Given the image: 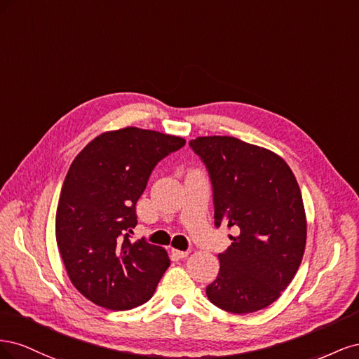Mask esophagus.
Segmentation results:
<instances>
[{
	"label": "esophagus",
	"mask_w": 359,
	"mask_h": 359,
	"mask_svg": "<svg viewBox=\"0 0 359 359\" xmlns=\"http://www.w3.org/2000/svg\"><path fill=\"white\" fill-rule=\"evenodd\" d=\"M172 253H173V255H175L177 257H180V259H184V257H187V255H189V252H187V250H184V252H182V250H172Z\"/></svg>",
	"instance_id": "34e87169"
}]
</instances>
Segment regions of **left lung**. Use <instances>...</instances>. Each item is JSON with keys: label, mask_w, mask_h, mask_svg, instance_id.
Listing matches in <instances>:
<instances>
[{"label": "left lung", "mask_w": 359, "mask_h": 359, "mask_svg": "<svg viewBox=\"0 0 359 359\" xmlns=\"http://www.w3.org/2000/svg\"><path fill=\"white\" fill-rule=\"evenodd\" d=\"M208 170L214 224L232 227L220 271L206 297L222 310L253 313L273 304L295 277L307 223L298 182L286 161L231 136L189 142Z\"/></svg>", "instance_id": "8db88e82"}]
</instances>
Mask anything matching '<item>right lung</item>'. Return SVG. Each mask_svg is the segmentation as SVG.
I'll return each mask as SVG.
<instances>
[{
  "instance_id": "obj_1",
  "label": "right lung",
  "mask_w": 359,
  "mask_h": 359,
  "mask_svg": "<svg viewBox=\"0 0 359 359\" xmlns=\"http://www.w3.org/2000/svg\"><path fill=\"white\" fill-rule=\"evenodd\" d=\"M184 145L182 137L127 127L97 136L73 160L57 208V244L73 286L97 306H142L170 265L165 248L130 238L151 172Z\"/></svg>"
}]
</instances>
